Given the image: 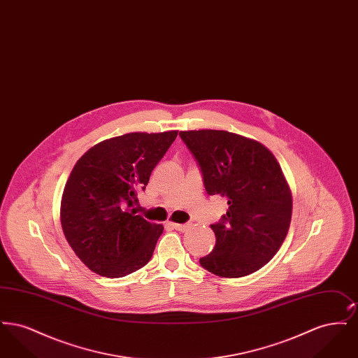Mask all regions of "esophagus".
<instances>
[{"instance_id": "obj_1", "label": "esophagus", "mask_w": 358, "mask_h": 358, "mask_svg": "<svg viewBox=\"0 0 358 358\" xmlns=\"http://www.w3.org/2000/svg\"><path fill=\"white\" fill-rule=\"evenodd\" d=\"M171 227L180 232H185L187 228L190 227V224H177V222H171Z\"/></svg>"}]
</instances>
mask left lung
Here are the masks:
<instances>
[{"label": "left lung", "instance_id": "1", "mask_svg": "<svg viewBox=\"0 0 358 358\" xmlns=\"http://www.w3.org/2000/svg\"><path fill=\"white\" fill-rule=\"evenodd\" d=\"M197 161L209 196L228 199V210L212 224L216 245L200 264L222 278L260 270L289 232L292 197L273 154L260 142L222 130L180 131Z\"/></svg>", "mask_w": 358, "mask_h": 358}]
</instances>
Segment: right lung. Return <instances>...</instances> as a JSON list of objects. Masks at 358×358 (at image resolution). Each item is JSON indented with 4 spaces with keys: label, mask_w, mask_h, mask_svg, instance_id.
Returning <instances> with one entry per match:
<instances>
[{
    "label": "right lung",
    "mask_w": 358,
    "mask_h": 358,
    "mask_svg": "<svg viewBox=\"0 0 358 358\" xmlns=\"http://www.w3.org/2000/svg\"><path fill=\"white\" fill-rule=\"evenodd\" d=\"M177 134L114 136L92 146L73 166L60 220L71 248L91 271L122 278L152 259L164 227L136 215L134 204Z\"/></svg>",
    "instance_id": "add662e5"
}]
</instances>
